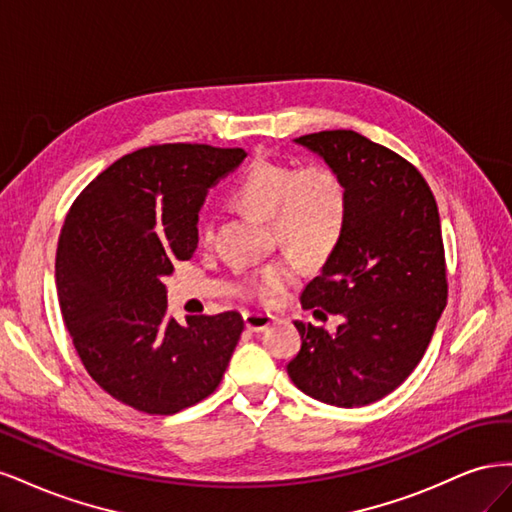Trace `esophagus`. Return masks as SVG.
Wrapping results in <instances>:
<instances>
[{"instance_id": "34e87169", "label": "esophagus", "mask_w": 512, "mask_h": 512, "mask_svg": "<svg viewBox=\"0 0 512 512\" xmlns=\"http://www.w3.org/2000/svg\"><path fill=\"white\" fill-rule=\"evenodd\" d=\"M243 320H245V327L250 329V331H265L269 324H271V320H273V316H269V314H243Z\"/></svg>"}]
</instances>
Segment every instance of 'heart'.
<instances>
[{"instance_id":"heart-1","label":"heart","mask_w":512,"mask_h":512,"mask_svg":"<svg viewBox=\"0 0 512 512\" xmlns=\"http://www.w3.org/2000/svg\"><path fill=\"white\" fill-rule=\"evenodd\" d=\"M230 200L239 209L271 220L275 237L303 256H322L342 239L348 222V185L327 164H292L256 160L245 170ZM211 222L198 224V243L211 245ZM292 260H280L258 271L245 294L260 301L275 297L294 275Z\"/></svg>"}]
</instances>
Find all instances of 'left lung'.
<instances>
[{"label": "left lung", "mask_w": 512, "mask_h": 512, "mask_svg": "<svg viewBox=\"0 0 512 512\" xmlns=\"http://www.w3.org/2000/svg\"><path fill=\"white\" fill-rule=\"evenodd\" d=\"M294 143L342 175L350 209L342 239L301 294L305 309L333 314L339 324L329 333L294 322L301 350L286 369L297 389L322 404L361 408L412 374L444 312L438 205L408 160L359 132L327 130Z\"/></svg>", "instance_id": "obj_1"}]
</instances>
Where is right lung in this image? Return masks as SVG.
Returning <instances> with one entry per match:
<instances>
[{
	"label": "right lung",
	"instance_id": "add662e5",
	"mask_svg": "<svg viewBox=\"0 0 512 512\" xmlns=\"http://www.w3.org/2000/svg\"><path fill=\"white\" fill-rule=\"evenodd\" d=\"M247 153L151 145L119 158L74 200L61 228L55 284L87 374L138 412L175 414L222 382L243 331L239 312H166L164 277L190 260L211 185Z\"/></svg>",
	"mask_w": 512,
	"mask_h": 512
}]
</instances>
